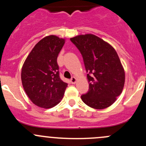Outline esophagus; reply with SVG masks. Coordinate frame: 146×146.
I'll use <instances>...</instances> for the list:
<instances>
[{
    "mask_svg": "<svg viewBox=\"0 0 146 146\" xmlns=\"http://www.w3.org/2000/svg\"><path fill=\"white\" fill-rule=\"evenodd\" d=\"M77 81V79H76V77H72L71 79H70V82H71L72 84H75Z\"/></svg>",
    "mask_w": 146,
    "mask_h": 146,
    "instance_id": "1",
    "label": "esophagus"
}]
</instances>
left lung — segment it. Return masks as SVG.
<instances>
[{
	"instance_id": "1",
	"label": "left lung",
	"mask_w": 146,
	"mask_h": 146,
	"mask_svg": "<svg viewBox=\"0 0 146 146\" xmlns=\"http://www.w3.org/2000/svg\"><path fill=\"white\" fill-rule=\"evenodd\" d=\"M83 58L89 91L81 96L85 104L96 110L110 107L121 95L125 72L114 47L92 34L70 38Z\"/></svg>"
}]
</instances>
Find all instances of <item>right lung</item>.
Segmentation results:
<instances>
[{"label":"right lung","mask_w":146,"mask_h":146,"mask_svg":"<svg viewBox=\"0 0 146 146\" xmlns=\"http://www.w3.org/2000/svg\"><path fill=\"white\" fill-rule=\"evenodd\" d=\"M66 39L48 35L34 46L23 64L21 80L23 88L33 104L49 109L64 98L68 84L61 80L57 57Z\"/></svg>","instance_id":"obj_1"}]
</instances>
